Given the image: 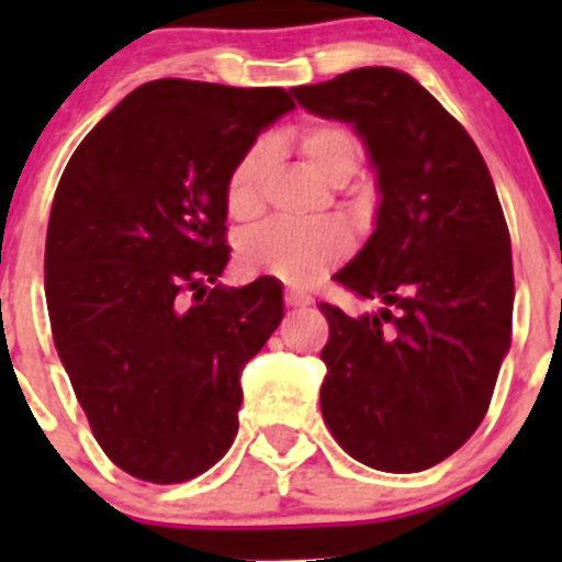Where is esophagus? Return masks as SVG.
Listing matches in <instances>:
<instances>
[{
  "mask_svg": "<svg viewBox=\"0 0 562 562\" xmlns=\"http://www.w3.org/2000/svg\"><path fill=\"white\" fill-rule=\"evenodd\" d=\"M285 304L293 310L310 307V304H313V296H307V293L302 291H285Z\"/></svg>",
  "mask_w": 562,
  "mask_h": 562,
  "instance_id": "esophagus-1",
  "label": "esophagus"
}]
</instances>
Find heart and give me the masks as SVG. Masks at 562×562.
<instances>
[{"label": "heart", "mask_w": 562, "mask_h": 562, "mask_svg": "<svg viewBox=\"0 0 562 562\" xmlns=\"http://www.w3.org/2000/svg\"><path fill=\"white\" fill-rule=\"evenodd\" d=\"M299 160L326 184H345L364 160L359 133L342 122H310L291 135ZM269 146L247 149L225 179V209L239 223H249L263 209ZM353 239L345 225L334 220L321 223H266L247 231L236 245V258L247 271L269 274L291 288H310L321 282L334 266L350 255Z\"/></svg>", "instance_id": "b5f03b06"}]
</instances>
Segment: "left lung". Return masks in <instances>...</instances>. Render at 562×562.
I'll return each instance as SVG.
<instances>
[{"mask_svg": "<svg viewBox=\"0 0 562 562\" xmlns=\"http://www.w3.org/2000/svg\"><path fill=\"white\" fill-rule=\"evenodd\" d=\"M293 98L353 122L383 195L375 234L334 277L378 313L317 304L323 422L370 468L427 470L475 432L512 345V236L495 181L468 130L405 72L359 67Z\"/></svg>", "mask_w": 562, "mask_h": 562, "instance_id": "obj_1", "label": "left lung"}]
</instances>
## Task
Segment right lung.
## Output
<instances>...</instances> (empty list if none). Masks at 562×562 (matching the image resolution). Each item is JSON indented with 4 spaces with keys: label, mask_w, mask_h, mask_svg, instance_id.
Segmentation results:
<instances>
[{
    "label": "right lung",
    "mask_w": 562,
    "mask_h": 562,
    "mask_svg": "<svg viewBox=\"0 0 562 562\" xmlns=\"http://www.w3.org/2000/svg\"><path fill=\"white\" fill-rule=\"evenodd\" d=\"M293 100L160 78L78 144L45 236L50 334L94 440L124 473L181 484L239 429L241 367L282 321V288L212 282L228 263L225 179Z\"/></svg>",
    "instance_id": "add662e5"
}]
</instances>
